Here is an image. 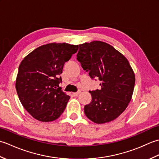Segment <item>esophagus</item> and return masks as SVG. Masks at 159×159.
I'll return each instance as SVG.
<instances>
[{"label":"esophagus","mask_w":159,"mask_h":159,"mask_svg":"<svg viewBox=\"0 0 159 159\" xmlns=\"http://www.w3.org/2000/svg\"><path fill=\"white\" fill-rule=\"evenodd\" d=\"M80 91H79V92H74L72 94H73V96H79V94L80 93Z\"/></svg>","instance_id":"1"}]
</instances>
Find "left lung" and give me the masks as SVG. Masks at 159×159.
<instances>
[{"label": "left lung", "mask_w": 159, "mask_h": 159, "mask_svg": "<svg viewBox=\"0 0 159 159\" xmlns=\"http://www.w3.org/2000/svg\"><path fill=\"white\" fill-rule=\"evenodd\" d=\"M76 56L89 76L100 80L101 89L89 92L92 99L84 107L86 116L96 124L116 120L126 109L134 90L135 76L128 61L101 41L80 44Z\"/></svg>", "instance_id": "left-lung-1"}]
</instances>
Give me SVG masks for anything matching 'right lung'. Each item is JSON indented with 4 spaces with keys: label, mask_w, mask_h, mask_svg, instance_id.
<instances>
[{
    "label": "right lung",
    "mask_w": 159,
    "mask_h": 159,
    "mask_svg": "<svg viewBox=\"0 0 159 159\" xmlns=\"http://www.w3.org/2000/svg\"><path fill=\"white\" fill-rule=\"evenodd\" d=\"M78 45L50 43L26 55L20 64L16 89L24 108L37 120L52 121L65 110L70 96L59 87L63 67Z\"/></svg>",
    "instance_id": "1"
}]
</instances>
